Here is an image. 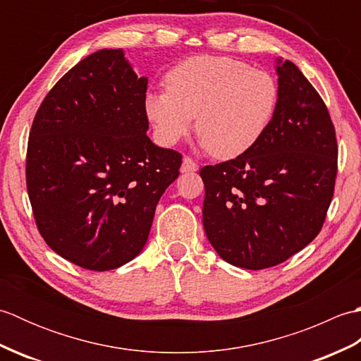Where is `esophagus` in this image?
Instances as JSON below:
<instances>
[{"instance_id": "34e87169", "label": "esophagus", "mask_w": 361, "mask_h": 361, "mask_svg": "<svg viewBox=\"0 0 361 361\" xmlns=\"http://www.w3.org/2000/svg\"><path fill=\"white\" fill-rule=\"evenodd\" d=\"M198 171V164L190 157L183 158V164H181V172L183 173H189V172H197Z\"/></svg>"}]
</instances>
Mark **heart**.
<instances>
[{"mask_svg":"<svg viewBox=\"0 0 361 361\" xmlns=\"http://www.w3.org/2000/svg\"><path fill=\"white\" fill-rule=\"evenodd\" d=\"M166 88L144 99L145 116L159 144L173 145L194 126L203 147L228 159L262 140L279 105L271 74L231 57L198 56L167 71Z\"/></svg>","mask_w":361,"mask_h":361,"instance_id":"b5f03b06","label":"heart"}]
</instances>
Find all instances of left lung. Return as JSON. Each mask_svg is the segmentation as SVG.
I'll use <instances>...</instances> for the list:
<instances>
[{"label":"left lung","mask_w":361,"mask_h":361,"mask_svg":"<svg viewBox=\"0 0 361 361\" xmlns=\"http://www.w3.org/2000/svg\"><path fill=\"white\" fill-rule=\"evenodd\" d=\"M278 62L279 105L262 140L200 171L204 233L221 259L247 270L282 264L315 239L338 171L324 101L295 63Z\"/></svg>","instance_id":"1"}]
</instances>
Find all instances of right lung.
<instances>
[{
	"mask_svg": "<svg viewBox=\"0 0 361 361\" xmlns=\"http://www.w3.org/2000/svg\"><path fill=\"white\" fill-rule=\"evenodd\" d=\"M145 91L147 78L122 49H101L51 88L30 127L26 188L38 233L85 270H114L140 255L180 175L181 153L145 135Z\"/></svg>",
	"mask_w": 361,
	"mask_h": 361,
	"instance_id": "add662e5",
	"label": "right lung"
}]
</instances>
